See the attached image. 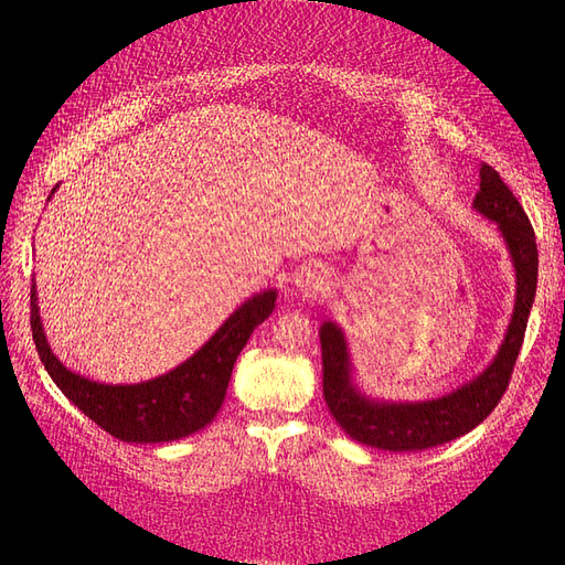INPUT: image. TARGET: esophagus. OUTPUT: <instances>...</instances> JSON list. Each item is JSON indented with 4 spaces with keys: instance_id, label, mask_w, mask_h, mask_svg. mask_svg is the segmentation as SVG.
Masks as SVG:
<instances>
[{
    "instance_id": "34e87169",
    "label": "esophagus",
    "mask_w": 565,
    "mask_h": 565,
    "mask_svg": "<svg viewBox=\"0 0 565 565\" xmlns=\"http://www.w3.org/2000/svg\"><path fill=\"white\" fill-rule=\"evenodd\" d=\"M330 276L328 270L318 264L301 266L295 276V287L297 292L303 297H322L324 292H330Z\"/></svg>"
}]
</instances>
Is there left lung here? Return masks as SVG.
I'll use <instances>...</instances> for the list:
<instances>
[{"instance_id":"left-lung-1","label":"left lung","mask_w":565,"mask_h":565,"mask_svg":"<svg viewBox=\"0 0 565 565\" xmlns=\"http://www.w3.org/2000/svg\"><path fill=\"white\" fill-rule=\"evenodd\" d=\"M471 207L498 224L516 276L514 311L498 353L483 372L431 401H386L355 380L347 332L334 320L320 324L322 393L337 424L353 440L388 452H417L469 434L481 424L509 386L537 289V245L533 226L507 183L481 164V191Z\"/></svg>"}]
</instances>
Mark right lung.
<instances>
[{"label":"right lung","instance_id":"right-lung-1","mask_svg":"<svg viewBox=\"0 0 565 565\" xmlns=\"http://www.w3.org/2000/svg\"><path fill=\"white\" fill-rule=\"evenodd\" d=\"M276 299L278 289L273 287L252 295L191 358L136 384L96 382L61 363L44 332L35 278L30 287V328L49 377L100 429L127 443H169L204 429L216 417L237 355L256 324L276 309Z\"/></svg>","mask_w":565,"mask_h":565}]
</instances>
